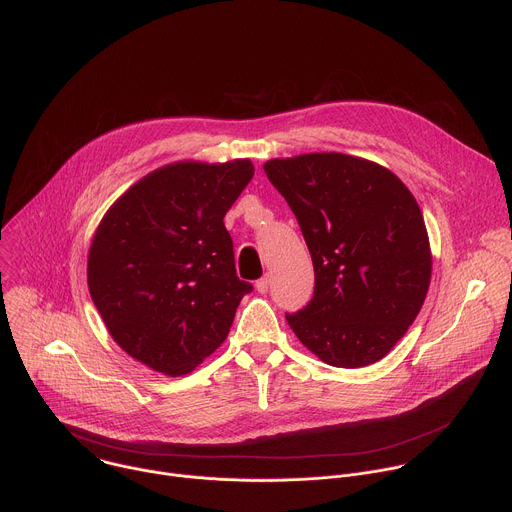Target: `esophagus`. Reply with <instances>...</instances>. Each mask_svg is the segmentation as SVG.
<instances>
[{
    "mask_svg": "<svg viewBox=\"0 0 512 512\" xmlns=\"http://www.w3.org/2000/svg\"><path fill=\"white\" fill-rule=\"evenodd\" d=\"M255 287H257L259 294H267L269 287H271V275H263V277L255 283Z\"/></svg>",
    "mask_w": 512,
    "mask_h": 512,
    "instance_id": "obj_1",
    "label": "esophagus"
}]
</instances>
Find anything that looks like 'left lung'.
Segmentation results:
<instances>
[{
  "mask_svg": "<svg viewBox=\"0 0 512 512\" xmlns=\"http://www.w3.org/2000/svg\"><path fill=\"white\" fill-rule=\"evenodd\" d=\"M263 170L314 263V298L285 314L287 324L326 364L369 367L405 336L427 296L431 249L417 200L385 166L338 152L275 158Z\"/></svg>",
  "mask_w": 512,
  "mask_h": 512,
  "instance_id": "obj_1",
  "label": "left lung"
}]
</instances>
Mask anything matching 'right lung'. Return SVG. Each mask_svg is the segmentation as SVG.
Instances as JSON below:
<instances>
[{"label":"right lung","mask_w":512,"mask_h":512,"mask_svg":"<svg viewBox=\"0 0 512 512\" xmlns=\"http://www.w3.org/2000/svg\"><path fill=\"white\" fill-rule=\"evenodd\" d=\"M251 160L174 162L137 180L101 218L87 281L111 338L158 373L194 371L229 336L253 289L235 269L223 218Z\"/></svg>","instance_id":"obj_1"}]
</instances>
